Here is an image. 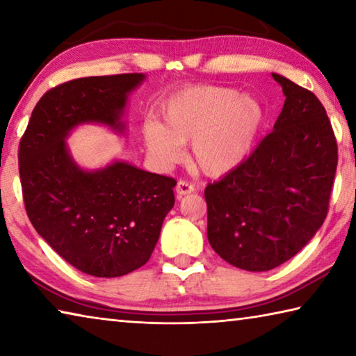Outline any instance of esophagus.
Instances as JSON below:
<instances>
[{"mask_svg": "<svg viewBox=\"0 0 356 356\" xmlns=\"http://www.w3.org/2000/svg\"><path fill=\"white\" fill-rule=\"evenodd\" d=\"M196 191V186L193 184L185 182V180H179L177 185H176V193L177 196H185V195H190V193Z\"/></svg>", "mask_w": 356, "mask_h": 356, "instance_id": "34e87169", "label": "esophagus"}]
</instances>
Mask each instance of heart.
Returning a JSON list of instances; mask_svg holds the SVG:
<instances>
[{"label":"heart","mask_w":356,"mask_h":356,"mask_svg":"<svg viewBox=\"0 0 356 356\" xmlns=\"http://www.w3.org/2000/svg\"><path fill=\"white\" fill-rule=\"evenodd\" d=\"M265 120L261 102L227 86H191L161 106V124L143 125L149 154L161 165L180 159L190 144L191 161L209 177L232 172L251 154Z\"/></svg>","instance_id":"heart-1"}]
</instances>
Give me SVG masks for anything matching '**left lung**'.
Listing matches in <instances>:
<instances>
[{
  "label": "left lung",
  "instance_id": "left-lung-1",
  "mask_svg": "<svg viewBox=\"0 0 356 356\" xmlns=\"http://www.w3.org/2000/svg\"><path fill=\"white\" fill-rule=\"evenodd\" d=\"M272 76L286 97L272 134L204 191L210 246L248 272L273 270L316 236L337 166L336 138L321 100L286 76Z\"/></svg>",
  "mask_w": 356,
  "mask_h": 356
}]
</instances>
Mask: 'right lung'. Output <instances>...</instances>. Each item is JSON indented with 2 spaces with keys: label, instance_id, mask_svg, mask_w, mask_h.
<instances>
[{
  "label": "right lung",
  "instance_id": "add662e5",
  "mask_svg": "<svg viewBox=\"0 0 356 356\" xmlns=\"http://www.w3.org/2000/svg\"><path fill=\"white\" fill-rule=\"evenodd\" d=\"M144 74L78 78L53 88L34 106L20 141L19 168L26 213L64 261L97 278L143 267L174 207L176 180L114 159L80 166L67 138L86 124L125 136L129 95Z\"/></svg>",
  "mask_w": 356,
  "mask_h": 356
}]
</instances>
